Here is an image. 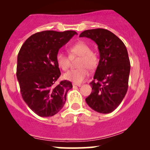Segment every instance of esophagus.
I'll list each match as a JSON object with an SVG mask.
<instances>
[{
  "label": "esophagus",
  "mask_w": 150,
  "mask_h": 150,
  "mask_svg": "<svg viewBox=\"0 0 150 150\" xmlns=\"http://www.w3.org/2000/svg\"><path fill=\"white\" fill-rule=\"evenodd\" d=\"M73 86L75 87V86H77V87H81V84H76V83H73Z\"/></svg>",
  "instance_id": "obj_1"
}]
</instances>
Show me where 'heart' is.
<instances>
[{"mask_svg": "<svg viewBox=\"0 0 150 150\" xmlns=\"http://www.w3.org/2000/svg\"><path fill=\"white\" fill-rule=\"evenodd\" d=\"M71 56H80L78 69H71L64 74V78L67 81L75 83H81L89 76V70L93 69L97 65V57L91 52L89 46L83 42H79L72 45L69 49ZM57 64L63 70H67L69 67V58L61 51L56 55Z\"/></svg>", "mask_w": 150, "mask_h": 150, "instance_id": "obj_1", "label": "heart"}]
</instances>
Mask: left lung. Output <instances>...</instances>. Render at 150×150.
<instances>
[{"label": "left lung", "mask_w": 150, "mask_h": 150, "mask_svg": "<svg viewBox=\"0 0 150 150\" xmlns=\"http://www.w3.org/2000/svg\"><path fill=\"white\" fill-rule=\"evenodd\" d=\"M80 38H87L98 45L100 61L90 83L91 93L88 106L100 113H110L122 102L128 87L130 63L124 43L112 32L103 28L86 30Z\"/></svg>", "instance_id": "8db88e82"}]
</instances>
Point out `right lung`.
I'll return each instance as SVG.
<instances>
[{
  "label": "right lung",
  "instance_id": "obj_1",
  "mask_svg": "<svg viewBox=\"0 0 150 150\" xmlns=\"http://www.w3.org/2000/svg\"><path fill=\"white\" fill-rule=\"evenodd\" d=\"M77 34L74 30H45L29 37L18 55L16 76L24 101L38 115L48 117L63 107L72 88L68 81L56 82L61 71L56 55Z\"/></svg>",
  "mask_w": 150,
  "mask_h": 150
}]
</instances>
